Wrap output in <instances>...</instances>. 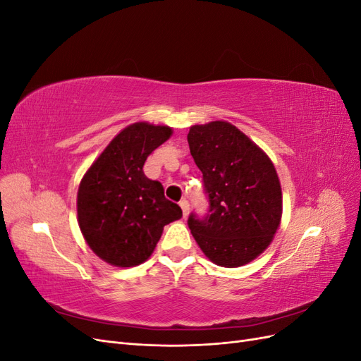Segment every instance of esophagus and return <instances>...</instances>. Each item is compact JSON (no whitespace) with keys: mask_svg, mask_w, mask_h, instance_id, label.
<instances>
[{"mask_svg":"<svg viewBox=\"0 0 361 361\" xmlns=\"http://www.w3.org/2000/svg\"><path fill=\"white\" fill-rule=\"evenodd\" d=\"M179 204H180V207H182L183 216H188V212H190V203H188V200H187V199H182V200L179 202Z\"/></svg>","mask_w":361,"mask_h":361,"instance_id":"34e87169","label":"esophagus"}]
</instances>
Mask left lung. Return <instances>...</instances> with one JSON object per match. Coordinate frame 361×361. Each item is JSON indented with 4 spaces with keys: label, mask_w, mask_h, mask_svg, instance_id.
Returning a JSON list of instances; mask_svg holds the SVG:
<instances>
[{
    "label": "left lung",
    "mask_w": 361,
    "mask_h": 361,
    "mask_svg": "<svg viewBox=\"0 0 361 361\" xmlns=\"http://www.w3.org/2000/svg\"><path fill=\"white\" fill-rule=\"evenodd\" d=\"M188 145L209 203L204 216L190 214V231L214 264L245 265L269 245L280 224L281 188L274 164L223 120L191 126Z\"/></svg>",
    "instance_id": "left-lung-1"
}]
</instances>
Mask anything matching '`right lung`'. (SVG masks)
<instances>
[{
	"mask_svg": "<svg viewBox=\"0 0 361 361\" xmlns=\"http://www.w3.org/2000/svg\"><path fill=\"white\" fill-rule=\"evenodd\" d=\"M171 135V128L134 123L117 134L84 174L78 190V223L87 244L114 267L143 264L166 224L182 209L150 180L147 157Z\"/></svg>",
	"mask_w": 361,
	"mask_h": 361,
	"instance_id": "1",
	"label": "right lung"
}]
</instances>
